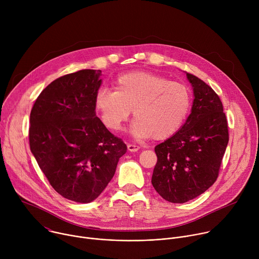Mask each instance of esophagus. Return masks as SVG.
<instances>
[{
	"label": "esophagus",
	"mask_w": 259,
	"mask_h": 259,
	"mask_svg": "<svg viewBox=\"0 0 259 259\" xmlns=\"http://www.w3.org/2000/svg\"><path fill=\"white\" fill-rule=\"evenodd\" d=\"M127 149H128V151L129 152H132V153H135V152H137L139 149H140V147L138 146V145H135V144H128L127 145Z\"/></svg>",
	"instance_id": "esophagus-1"
}]
</instances>
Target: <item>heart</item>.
<instances>
[{
	"label": "heart",
	"mask_w": 259,
	"mask_h": 259,
	"mask_svg": "<svg viewBox=\"0 0 259 259\" xmlns=\"http://www.w3.org/2000/svg\"><path fill=\"white\" fill-rule=\"evenodd\" d=\"M114 89H99L94 98L95 110L109 130L119 131L132 110L134 136L164 140L182 127L190 114V89L158 73L126 72L115 80Z\"/></svg>",
	"instance_id": "heart-1"
}]
</instances>
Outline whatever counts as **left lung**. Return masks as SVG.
I'll list each match as a JSON object with an SVG mask.
<instances>
[{"label": "left lung", "instance_id": "obj_1", "mask_svg": "<svg viewBox=\"0 0 259 259\" xmlns=\"http://www.w3.org/2000/svg\"><path fill=\"white\" fill-rule=\"evenodd\" d=\"M186 73L194 92L191 114L173 136L155 147L152 184L171 203H186L212 186L229 142L220 98L201 79Z\"/></svg>", "mask_w": 259, "mask_h": 259}]
</instances>
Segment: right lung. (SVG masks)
<instances>
[{"instance_id": "right-lung-1", "label": "right lung", "mask_w": 259, "mask_h": 259, "mask_svg": "<svg viewBox=\"0 0 259 259\" xmlns=\"http://www.w3.org/2000/svg\"><path fill=\"white\" fill-rule=\"evenodd\" d=\"M101 70L82 69L49 84L29 118V146L52 188L63 198L94 201L115 175L126 144L96 117Z\"/></svg>"}]
</instances>
